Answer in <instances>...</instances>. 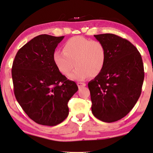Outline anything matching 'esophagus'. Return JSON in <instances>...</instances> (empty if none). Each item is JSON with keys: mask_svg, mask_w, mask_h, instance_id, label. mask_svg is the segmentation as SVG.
I'll list each match as a JSON object with an SVG mask.
<instances>
[{"mask_svg": "<svg viewBox=\"0 0 153 153\" xmlns=\"http://www.w3.org/2000/svg\"><path fill=\"white\" fill-rule=\"evenodd\" d=\"M77 85H78L79 89H80V88H83V87H85V86L86 85V84L85 83V82H77Z\"/></svg>", "mask_w": 153, "mask_h": 153, "instance_id": "obj_1", "label": "esophagus"}]
</instances>
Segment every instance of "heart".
<instances>
[{"instance_id":"obj_1","label":"heart","mask_w":153,"mask_h":153,"mask_svg":"<svg viewBox=\"0 0 153 153\" xmlns=\"http://www.w3.org/2000/svg\"><path fill=\"white\" fill-rule=\"evenodd\" d=\"M107 51L104 44L82 36L70 38L63 45V52L56 51L53 58L59 71L73 80H83L90 75L100 73L106 61Z\"/></svg>"}]
</instances>
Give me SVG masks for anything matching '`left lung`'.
<instances>
[{
	"mask_svg": "<svg viewBox=\"0 0 153 153\" xmlns=\"http://www.w3.org/2000/svg\"><path fill=\"white\" fill-rule=\"evenodd\" d=\"M94 36L105 46L107 57L100 73L88 82L92 113L102 122H115L130 113L140 96L143 60L128 40L111 33Z\"/></svg>",
	"mask_w": 153,
	"mask_h": 153,
	"instance_id": "1",
	"label": "left lung"
}]
</instances>
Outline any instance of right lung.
<instances>
[{
    "label": "right lung",
    "mask_w": 153,
    "mask_h": 153,
    "mask_svg": "<svg viewBox=\"0 0 153 153\" xmlns=\"http://www.w3.org/2000/svg\"><path fill=\"white\" fill-rule=\"evenodd\" d=\"M63 38L46 34L35 37L18 51L13 62L16 100L27 116L43 126H57L68 117V102L78 90L53 60Z\"/></svg>",
    "instance_id": "add662e5"
}]
</instances>
